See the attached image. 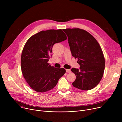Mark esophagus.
<instances>
[{
    "mask_svg": "<svg viewBox=\"0 0 122 122\" xmlns=\"http://www.w3.org/2000/svg\"><path fill=\"white\" fill-rule=\"evenodd\" d=\"M66 72L67 73H70V72H71V70H70V69H66Z\"/></svg>",
    "mask_w": 122,
    "mask_h": 122,
    "instance_id": "obj_1",
    "label": "esophagus"
}]
</instances>
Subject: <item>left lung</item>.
<instances>
[{"mask_svg":"<svg viewBox=\"0 0 122 122\" xmlns=\"http://www.w3.org/2000/svg\"><path fill=\"white\" fill-rule=\"evenodd\" d=\"M68 36L72 55L78 59L80 69L72 68L76 76L73 86L83 91L97 86L103 76L105 59L95 38L85 30L75 28L63 29Z\"/></svg>","mask_w":122,"mask_h":122,"instance_id":"1","label":"left lung"}]
</instances>
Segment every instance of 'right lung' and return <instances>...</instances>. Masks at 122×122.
Listing matches in <instances>:
<instances>
[{"label": "right lung", "mask_w": 122, "mask_h": 122, "mask_svg": "<svg viewBox=\"0 0 122 122\" xmlns=\"http://www.w3.org/2000/svg\"><path fill=\"white\" fill-rule=\"evenodd\" d=\"M67 40L61 29L42 30L31 36L25 43L21 55L23 75L34 91L44 92L51 90L64 75V68L51 66L48 61L54 44Z\"/></svg>", "instance_id": "add662e5"}]
</instances>
